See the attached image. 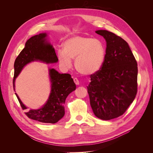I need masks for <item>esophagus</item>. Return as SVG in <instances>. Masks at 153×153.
I'll use <instances>...</instances> for the list:
<instances>
[{
    "label": "esophagus",
    "mask_w": 153,
    "mask_h": 153,
    "mask_svg": "<svg viewBox=\"0 0 153 153\" xmlns=\"http://www.w3.org/2000/svg\"><path fill=\"white\" fill-rule=\"evenodd\" d=\"M73 80H74V82L75 83V84L76 85H79V84H80V82H79V80H78L76 78H74V79H73Z\"/></svg>",
    "instance_id": "esophagus-1"
}]
</instances>
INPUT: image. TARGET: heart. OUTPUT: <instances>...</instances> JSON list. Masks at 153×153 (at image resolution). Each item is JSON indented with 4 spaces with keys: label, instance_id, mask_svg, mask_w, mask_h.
<instances>
[{
    "label": "heart",
    "instance_id": "b5f03b06",
    "mask_svg": "<svg viewBox=\"0 0 153 153\" xmlns=\"http://www.w3.org/2000/svg\"><path fill=\"white\" fill-rule=\"evenodd\" d=\"M106 56V49L102 41L89 36H75L63 43V50H59V63L65 68L72 66L71 59H75V66L78 73L91 75L102 67Z\"/></svg>",
    "mask_w": 153,
    "mask_h": 153
}]
</instances>
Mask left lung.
<instances>
[{"instance_id":"1","label":"left lung","mask_w":153,"mask_h":153,"mask_svg":"<svg viewBox=\"0 0 153 153\" xmlns=\"http://www.w3.org/2000/svg\"><path fill=\"white\" fill-rule=\"evenodd\" d=\"M96 33L106 42L105 62L91 75L87 87L90 104L97 117L110 120L122 115L137 92V62L128 43L106 30Z\"/></svg>"}]
</instances>
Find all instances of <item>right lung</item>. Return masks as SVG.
<instances>
[{
	"label": "right lung",
	"instance_id": "obj_1",
	"mask_svg": "<svg viewBox=\"0 0 153 153\" xmlns=\"http://www.w3.org/2000/svg\"><path fill=\"white\" fill-rule=\"evenodd\" d=\"M47 37V33H41L31 37L27 41L25 48L18 55L14 64V91H15L16 78L27 64L37 61L46 64L57 62L58 58L55 49L48 41ZM49 76L51 91L47 102L41 108L37 110L30 109L25 114L29 118L41 123L54 124L64 117L65 100L67 96L76 89V85L71 75L61 74L53 68L49 69ZM15 94L22 109H27L17 94Z\"/></svg>",
	"mask_w": 153,
	"mask_h": 153
}]
</instances>
